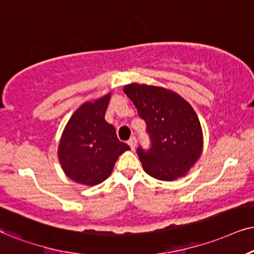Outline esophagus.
Returning a JSON list of instances; mask_svg holds the SVG:
<instances>
[{
    "instance_id": "obj_1",
    "label": "esophagus",
    "mask_w": 254,
    "mask_h": 254,
    "mask_svg": "<svg viewBox=\"0 0 254 254\" xmlns=\"http://www.w3.org/2000/svg\"><path fill=\"white\" fill-rule=\"evenodd\" d=\"M127 144H129V145H130L131 150H134V147H136V145H137V139H136V137H131L130 139L127 140Z\"/></svg>"
}]
</instances>
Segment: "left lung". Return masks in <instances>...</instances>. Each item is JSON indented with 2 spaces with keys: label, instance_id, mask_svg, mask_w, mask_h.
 <instances>
[{
  "label": "left lung",
  "instance_id": "8db88e82",
  "mask_svg": "<svg viewBox=\"0 0 254 254\" xmlns=\"http://www.w3.org/2000/svg\"><path fill=\"white\" fill-rule=\"evenodd\" d=\"M138 115L145 121L150 149H137L143 169L159 181H175L190 170L203 150L199 118L184 98L159 86L125 85Z\"/></svg>",
  "mask_w": 254,
  "mask_h": 254
}]
</instances>
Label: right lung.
I'll return each mask as SVG.
<instances>
[{"label":"right lung","instance_id":"right-lung-1","mask_svg":"<svg viewBox=\"0 0 254 254\" xmlns=\"http://www.w3.org/2000/svg\"><path fill=\"white\" fill-rule=\"evenodd\" d=\"M111 95L81 105L66 124L59 145V159L70 179L84 185L105 181L127 144L117 138L115 127L105 121Z\"/></svg>","mask_w":254,"mask_h":254}]
</instances>
